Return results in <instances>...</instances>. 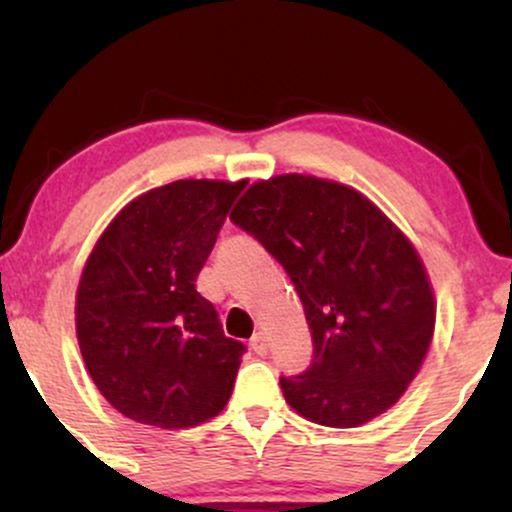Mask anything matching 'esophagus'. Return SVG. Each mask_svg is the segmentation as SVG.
<instances>
[{
	"mask_svg": "<svg viewBox=\"0 0 512 512\" xmlns=\"http://www.w3.org/2000/svg\"><path fill=\"white\" fill-rule=\"evenodd\" d=\"M250 349L255 351L257 356H267V351H269V344H267V337H264L262 332H257L255 337L250 339Z\"/></svg>",
	"mask_w": 512,
	"mask_h": 512,
	"instance_id": "1",
	"label": "esophagus"
}]
</instances>
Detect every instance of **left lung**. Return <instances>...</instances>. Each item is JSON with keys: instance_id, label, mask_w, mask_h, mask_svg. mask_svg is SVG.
<instances>
[{"instance_id": "1", "label": "left lung", "mask_w": 512, "mask_h": 512, "mask_svg": "<svg viewBox=\"0 0 512 512\" xmlns=\"http://www.w3.org/2000/svg\"><path fill=\"white\" fill-rule=\"evenodd\" d=\"M231 221L286 269L313 334V363L279 378L286 402L332 428L390 409L436 327L431 281L407 236L354 187L298 173L255 182Z\"/></svg>"}]
</instances>
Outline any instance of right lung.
I'll list each match as a JSON object with an SVG mask.
<instances>
[{
    "label": "right lung",
    "instance_id": "obj_1",
    "mask_svg": "<svg viewBox=\"0 0 512 512\" xmlns=\"http://www.w3.org/2000/svg\"><path fill=\"white\" fill-rule=\"evenodd\" d=\"M245 180H178L132 199L98 238L76 291V337L127 419L192 428L226 407L245 344L195 281Z\"/></svg>",
    "mask_w": 512,
    "mask_h": 512
}]
</instances>
